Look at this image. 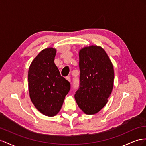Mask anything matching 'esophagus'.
<instances>
[{
    "mask_svg": "<svg viewBox=\"0 0 146 146\" xmlns=\"http://www.w3.org/2000/svg\"><path fill=\"white\" fill-rule=\"evenodd\" d=\"M66 80H67V81H68L69 82H70V81H71V80H70V76H67V77H66Z\"/></svg>",
    "mask_w": 146,
    "mask_h": 146,
    "instance_id": "esophagus-1",
    "label": "esophagus"
}]
</instances>
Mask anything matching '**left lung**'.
Here are the masks:
<instances>
[{
	"label": "left lung",
	"instance_id": "obj_1",
	"mask_svg": "<svg viewBox=\"0 0 146 146\" xmlns=\"http://www.w3.org/2000/svg\"><path fill=\"white\" fill-rule=\"evenodd\" d=\"M80 88L74 98L87 115L97 114L106 105L114 86V70L103 48L91 45L79 51Z\"/></svg>",
	"mask_w": 146,
	"mask_h": 146
}]
</instances>
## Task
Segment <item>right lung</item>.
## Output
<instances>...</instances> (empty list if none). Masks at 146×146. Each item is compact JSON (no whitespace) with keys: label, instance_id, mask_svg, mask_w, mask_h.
I'll return each instance as SVG.
<instances>
[{"label":"right lung","instance_id":"obj_1","mask_svg":"<svg viewBox=\"0 0 146 146\" xmlns=\"http://www.w3.org/2000/svg\"><path fill=\"white\" fill-rule=\"evenodd\" d=\"M56 54L55 48L44 49L32 60L28 71L31 101L37 110L48 117L58 114L70 89V82L61 76L54 63Z\"/></svg>","mask_w":146,"mask_h":146}]
</instances>
